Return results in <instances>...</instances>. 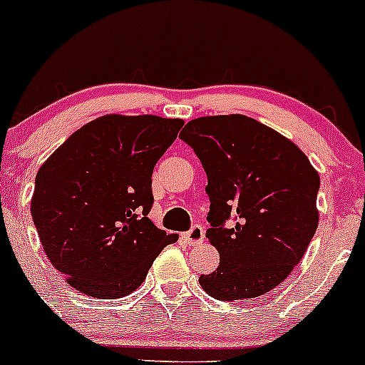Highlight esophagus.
I'll list each match as a JSON object with an SVG mask.
<instances>
[{
	"label": "esophagus",
	"instance_id": "esophagus-1",
	"mask_svg": "<svg viewBox=\"0 0 365 365\" xmlns=\"http://www.w3.org/2000/svg\"><path fill=\"white\" fill-rule=\"evenodd\" d=\"M184 240L187 241L190 247H195V245H200L205 240V229L202 226H193L187 232H184Z\"/></svg>",
	"mask_w": 365,
	"mask_h": 365
}]
</instances>
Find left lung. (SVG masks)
Segmentation results:
<instances>
[{
  "instance_id": "8db88e82",
  "label": "left lung",
  "mask_w": 365,
  "mask_h": 365,
  "mask_svg": "<svg viewBox=\"0 0 365 365\" xmlns=\"http://www.w3.org/2000/svg\"><path fill=\"white\" fill-rule=\"evenodd\" d=\"M179 138L207 174V237L220 255L200 284L222 302L269 293L315 235L319 174L297 145L247 115L195 118Z\"/></svg>"
}]
</instances>
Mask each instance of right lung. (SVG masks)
<instances>
[{
  "label": "right lung",
  "mask_w": 365,
  "mask_h": 365,
  "mask_svg": "<svg viewBox=\"0 0 365 365\" xmlns=\"http://www.w3.org/2000/svg\"><path fill=\"white\" fill-rule=\"evenodd\" d=\"M181 118L105 115L72 134L41 165L31 214L44 253L77 292L120 298L178 241L148 219L151 174Z\"/></svg>",
  "instance_id": "obj_1"
}]
</instances>
